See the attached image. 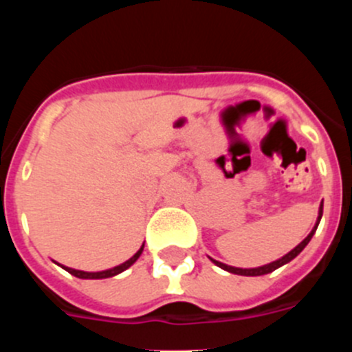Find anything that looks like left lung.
I'll return each mask as SVG.
<instances>
[{
    "label": "left lung",
    "instance_id": "left-lung-1",
    "mask_svg": "<svg viewBox=\"0 0 352 352\" xmlns=\"http://www.w3.org/2000/svg\"><path fill=\"white\" fill-rule=\"evenodd\" d=\"M322 212H324V202H322V204H320V209H318V218H317V225L314 226V230H311V232H310V235H308L307 239H305L303 242H301L300 245H296V247H294L293 250L289 252V254H286L285 257L278 258V261L271 262V264H265V265H262V267H255V269H240V267H232V265H226V264H223V262H218V261H214V258H211V261L214 262V264L218 265V267L225 269V271L232 272V274H239V276H264V274H269V272L276 271V269H278V267H281V265H285V264H287V262H289V261H293V258L296 257V255L300 254V252L303 250L305 247H307L308 242H310V240H311V236H314V233L317 232V226H318V223H320Z\"/></svg>",
    "mask_w": 352,
    "mask_h": 352
}]
</instances>
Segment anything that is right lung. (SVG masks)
Returning <instances> with one entry per match:
<instances>
[{
    "mask_svg": "<svg viewBox=\"0 0 352 352\" xmlns=\"http://www.w3.org/2000/svg\"><path fill=\"white\" fill-rule=\"evenodd\" d=\"M143 248H144V243H143V247H141L140 250H138L136 254H134L133 257L129 258V261H126V262H124V264L117 265V267L107 269V271H100V272H85V271H76V269H71V267H65V265H63V269L69 272V274L76 276V278H80V279H105V278H112V276L120 274V272L126 271L127 267H131V265H133L134 262H136L138 258H140V255H141V252H143Z\"/></svg>",
    "mask_w": 352,
    "mask_h": 352,
    "instance_id": "1",
    "label": "right lung"
}]
</instances>
